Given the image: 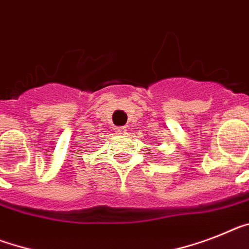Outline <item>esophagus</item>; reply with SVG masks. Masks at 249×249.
Returning <instances> with one entry per match:
<instances>
[{"label": "esophagus", "mask_w": 249, "mask_h": 249, "mask_svg": "<svg viewBox=\"0 0 249 249\" xmlns=\"http://www.w3.org/2000/svg\"><path fill=\"white\" fill-rule=\"evenodd\" d=\"M115 131H116V134L119 135H123L126 133V126H119V128L115 129Z\"/></svg>", "instance_id": "obj_1"}]
</instances>
